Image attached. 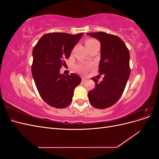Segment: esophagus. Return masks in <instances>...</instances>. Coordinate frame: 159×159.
Returning <instances> with one entry per match:
<instances>
[{"label":"esophagus","mask_w":159,"mask_h":159,"mask_svg":"<svg viewBox=\"0 0 159 159\" xmlns=\"http://www.w3.org/2000/svg\"><path fill=\"white\" fill-rule=\"evenodd\" d=\"M81 80H82V81L84 82V81H86V78H81Z\"/></svg>","instance_id":"1"}]
</instances>
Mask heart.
<instances>
[{
  "label": "heart",
  "instance_id": "b5f03b06",
  "mask_svg": "<svg viewBox=\"0 0 159 159\" xmlns=\"http://www.w3.org/2000/svg\"><path fill=\"white\" fill-rule=\"evenodd\" d=\"M96 42H98V41L96 40L95 39H93V38H90V39H88L87 40L85 41V45H86V46H87V48H88L89 46L95 44V43H96ZM78 68L80 70H81V71H85L86 70H87V68H86V67H85V66H79Z\"/></svg>",
  "mask_w": 159,
  "mask_h": 159
}]
</instances>
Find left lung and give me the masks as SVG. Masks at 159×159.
I'll use <instances>...</instances> for the list:
<instances>
[{
  "label": "left lung",
  "mask_w": 159,
  "mask_h": 159,
  "mask_svg": "<svg viewBox=\"0 0 159 159\" xmlns=\"http://www.w3.org/2000/svg\"><path fill=\"white\" fill-rule=\"evenodd\" d=\"M87 34L101 43L99 73L104 75L99 83L95 78H91L95 87L89 91V101L95 108L106 109L117 102L125 88L131 73L129 52L124 42L117 36L103 32Z\"/></svg>",
  "instance_id": "left-lung-1"
}]
</instances>
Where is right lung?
<instances>
[{"label":"right lung","instance_id":"1","mask_svg":"<svg viewBox=\"0 0 159 159\" xmlns=\"http://www.w3.org/2000/svg\"><path fill=\"white\" fill-rule=\"evenodd\" d=\"M84 33L76 35L62 32L48 33L41 37L32 50V74L36 88L44 102L53 107H68L80 77L60 74L75 45Z\"/></svg>","mask_w":159,"mask_h":159}]
</instances>
